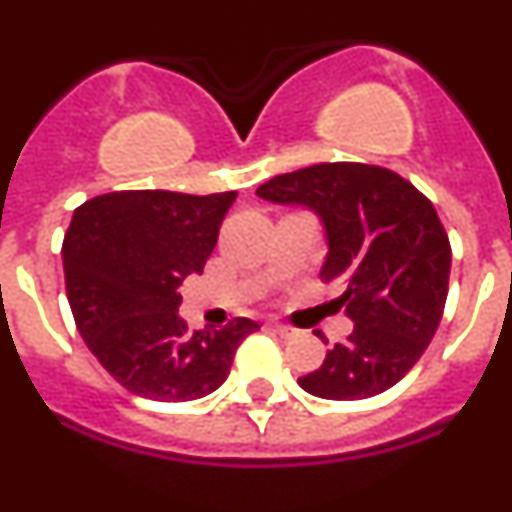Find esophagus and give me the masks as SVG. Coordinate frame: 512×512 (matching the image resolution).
Returning a JSON list of instances; mask_svg holds the SVG:
<instances>
[{"instance_id": "obj_1", "label": "esophagus", "mask_w": 512, "mask_h": 512, "mask_svg": "<svg viewBox=\"0 0 512 512\" xmlns=\"http://www.w3.org/2000/svg\"><path fill=\"white\" fill-rule=\"evenodd\" d=\"M271 328L277 330L279 336H284V338L295 336V328H289V325H284V323H271Z\"/></svg>"}]
</instances>
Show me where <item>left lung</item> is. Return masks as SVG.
<instances>
[{
  "mask_svg": "<svg viewBox=\"0 0 512 512\" xmlns=\"http://www.w3.org/2000/svg\"><path fill=\"white\" fill-rule=\"evenodd\" d=\"M261 200L310 210L323 225L320 274L343 279L338 300L354 330L300 377L323 400L390 390L423 356L449 295L451 246L436 207L400 174L366 164H318L269 179Z\"/></svg>",
  "mask_w": 512,
  "mask_h": 512,
  "instance_id": "left-lung-1",
  "label": "left lung"
}]
</instances>
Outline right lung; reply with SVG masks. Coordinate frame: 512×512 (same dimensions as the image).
Returning <instances> with one entry per match:
<instances>
[{
	"label": "right lung",
	"mask_w": 512,
	"mask_h": 512,
	"mask_svg": "<svg viewBox=\"0 0 512 512\" xmlns=\"http://www.w3.org/2000/svg\"><path fill=\"white\" fill-rule=\"evenodd\" d=\"M235 192H110L76 207L63 238L66 295L99 364L133 395L187 402L228 379L235 348L259 323L194 330L179 284L202 274Z\"/></svg>",
	"instance_id": "1"
}]
</instances>
